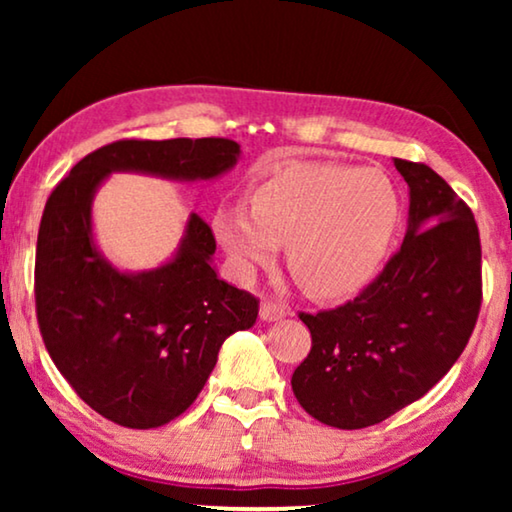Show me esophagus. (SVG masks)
<instances>
[{
	"instance_id": "1",
	"label": "esophagus",
	"mask_w": 512,
	"mask_h": 512,
	"mask_svg": "<svg viewBox=\"0 0 512 512\" xmlns=\"http://www.w3.org/2000/svg\"><path fill=\"white\" fill-rule=\"evenodd\" d=\"M286 314H289V307H286L284 303H277V300H263L261 305V319L263 321H279L284 319Z\"/></svg>"
}]
</instances>
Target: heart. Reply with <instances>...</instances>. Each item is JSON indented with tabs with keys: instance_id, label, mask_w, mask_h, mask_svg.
<instances>
[{
	"instance_id": "obj_1",
	"label": "heart",
	"mask_w": 512,
	"mask_h": 512,
	"mask_svg": "<svg viewBox=\"0 0 512 512\" xmlns=\"http://www.w3.org/2000/svg\"><path fill=\"white\" fill-rule=\"evenodd\" d=\"M249 204L223 202L216 240L235 270L251 277L286 247L291 277L312 298L361 291L380 268L401 216L387 174L342 163H293L261 181Z\"/></svg>"
}]
</instances>
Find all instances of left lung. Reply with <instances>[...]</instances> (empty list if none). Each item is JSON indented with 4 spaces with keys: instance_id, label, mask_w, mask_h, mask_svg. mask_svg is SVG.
I'll return each mask as SVG.
<instances>
[{
    "instance_id": "left-lung-1",
    "label": "left lung",
    "mask_w": 512,
    "mask_h": 512,
    "mask_svg": "<svg viewBox=\"0 0 512 512\" xmlns=\"http://www.w3.org/2000/svg\"><path fill=\"white\" fill-rule=\"evenodd\" d=\"M408 181L401 249L354 300L300 312L312 349L291 387L307 415L366 429L422 398L454 366L482 303V249L471 207L424 163L394 160Z\"/></svg>"
}]
</instances>
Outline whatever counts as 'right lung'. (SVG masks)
Here are the masks:
<instances>
[{"label": "right lung", "instance_id": "1", "mask_svg": "<svg viewBox=\"0 0 512 512\" xmlns=\"http://www.w3.org/2000/svg\"><path fill=\"white\" fill-rule=\"evenodd\" d=\"M237 156L240 144L223 137L121 139L88 153L48 195L34 261L39 331L62 377L109 422L156 429L191 408L223 340L256 324L258 298L216 277V240L198 214L163 268H111L90 228L97 186L111 172L214 179Z\"/></svg>", "mask_w": 512, "mask_h": 512}]
</instances>
